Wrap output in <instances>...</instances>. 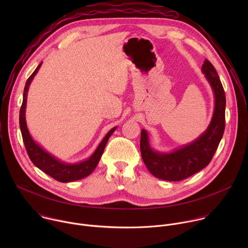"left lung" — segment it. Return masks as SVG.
I'll list each match as a JSON object with an SVG mask.
<instances>
[{"label":"left lung","instance_id":"8db88e82","mask_svg":"<svg viewBox=\"0 0 248 248\" xmlns=\"http://www.w3.org/2000/svg\"><path fill=\"white\" fill-rule=\"evenodd\" d=\"M202 73L214 92L215 109L208 128L198 138L170 153H161L151 148L147 131L141 130V156L149 171L160 180L183 181L204 169L213 158L223 137L226 124L225 91L215 67L207 59L202 65Z\"/></svg>","mask_w":248,"mask_h":248}]
</instances>
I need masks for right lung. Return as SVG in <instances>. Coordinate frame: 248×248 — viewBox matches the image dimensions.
Masks as SVG:
<instances>
[{
    "label": "right lung",
    "instance_id": "1",
    "mask_svg": "<svg viewBox=\"0 0 248 248\" xmlns=\"http://www.w3.org/2000/svg\"><path fill=\"white\" fill-rule=\"evenodd\" d=\"M41 64L42 62L39 63V65L36 67V69L34 70V73L29 77V78L25 83L22 105L19 111V126H20L25 149L32 163L38 169H40L42 171L52 176V178L55 179L56 181L61 183H69V182L81 180L85 178V176L89 175L95 170L104 152L106 144H107L110 136L116 130L117 126L113 127L107 134H106V136L103 138V140L101 141V143L99 144L95 152L85 161H82L77 164H66V163L61 162L56 157L46 152L42 147H40L36 142H35V141L32 139V137L30 136L29 131L27 129L26 121H25V108H26L28 88L33 78L38 73Z\"/></svg>",
    "mask_w": 248,
    "mask_h": 248
}]
</instances>
